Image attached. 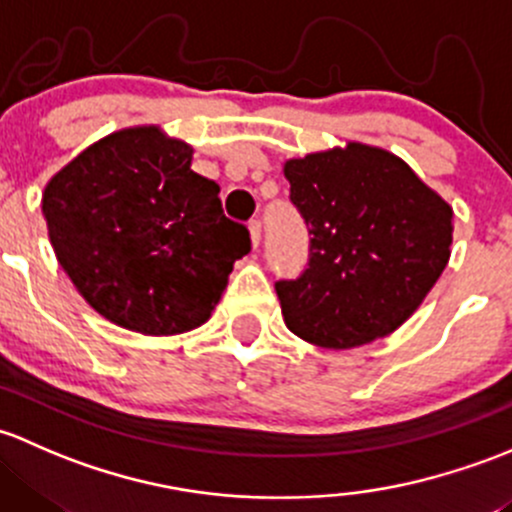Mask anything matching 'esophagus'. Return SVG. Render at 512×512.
I'll return each mask as SVG.
<instances>
[{
    "mask_svg": "<svg viewBox=\"0 0 512 512\" xmlns=\"http://www.w3.org/2000/svg\"><path fill=\"white\" fill-rule=\"evenodd\" d=\"M249 234H251V244H254V249H256V246L261 244V221H251Z\"/></svg>",
    "mask_w": 512,
    "mask_h": 512,
    "instance_id": "esophagus-1",
    "label": "esophagus"
}]
</instances>
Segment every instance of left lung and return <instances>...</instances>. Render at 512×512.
<instances>
[{"label": "left lung", "mask_w": 512, "mask_h": 512, "mask_svg": "<svg viewBox=\"0 0 512 512\" xmlns=\"http://www.w3.org/2000/svg\"><path fill=\"white\" fill-rule=\"evenodd\" d=\"M283 175L313 234L303 276L276 283L288 330L352 350L402 328L451 258V204L402 157L357 140L291 157Z\"/></svg>", "instance_id": "8db88e82"}]
</instances>
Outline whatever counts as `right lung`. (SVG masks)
<instances>
[{
	"label": "right lung",
	"mask_w": 512,
	"mask_h": 512,
	"mask_svg": "<svg viewBox=\"0 0 512 512\" xmlns=\"http://www.w3.org/2000/svg\"><path fill=\"white\" fill-rule=\"evenodd\" d=\"M192 155L160 125H133L78 152L41 194L66 276L98 315L133 333L170 337L207 323L251 251Z\"/></svg>",
	"instance_id": "add662e5"
}]
</instances>
